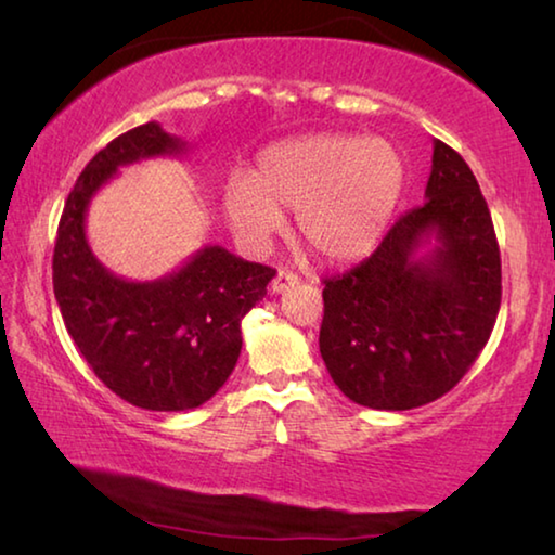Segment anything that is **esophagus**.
Here are the masks:
<instances>
[{
  "mask_svg": "<svg viewBox=\"0 0 555 555\" xmlns=\"http://www.w3.org/2000/svg\"><path fill=\"white\" fill-rule=\"evenodd\" d=\"M298 284V276L294 271H286V269H279L274 281H271V294H284V291L294 288Z\"/></svg>",
  "mask_w": 555,
  "mask_h": 555,
  "instance_id": "obj_1",
  "label": "esophagus"
}]
</instances>
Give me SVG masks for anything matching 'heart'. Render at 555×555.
<instances>
[{"label":"heart","instance_id":"heart-1","mask_svg":"<svg viewBox=\"0 0 555 555\" xmlns=\"http://www.w3.org/2000/svg\"><path fill=\"white\" fill-rule=\"evenodd\" d=\"M403 185L406 164L387 139L311 134L269 146L251 176H232L222 188V210L251 244L284 228V212H298L300 242L343 264L377 247Z\"/></svg>","mask_w":555,"mask_h":555}]
</instances>
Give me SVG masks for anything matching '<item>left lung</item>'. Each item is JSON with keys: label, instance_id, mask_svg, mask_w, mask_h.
Returning <instances> with one entry per match:
<instances>
[{"label": "left lung", "instance_id": "left-lung-1", "mask_svg": "<svg viewBox=\"0 0 555 555\" xmlns=\"http://www.w3.org/2000/svg\"><path fill=\"white\" fill-rule=\"evenodd\" d=\"M321 354L347 399L406 411L443 397L490 340L502 304L492 215L465 158L434 142L426 203L370 259L325 279Z\"/></svg>", "mask_w": 555, "mask_h": 555}]
</instances>
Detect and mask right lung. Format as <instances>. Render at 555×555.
<instances>
[{
  "mask_svg": "<svg viewBox=\"0 0 555 555\" xmlns=\"http://www.w3.org/2000/svg\"><path fill=\"white\" fill-rule=\"evenodd\" d=\"M183 152L185 142L156 121L112 139L75 181L53 249V294L73 343L107 389L149 411L195 409L228 382L242 350V318L276 276L218 244L156 281L121 279L92 255V195L119 166Z\"/></svg>",
  "mask_w": 555,
  "mask_h": 555,
  "instance_id": "1",
  "label": "right lung"
}]
</instances>
